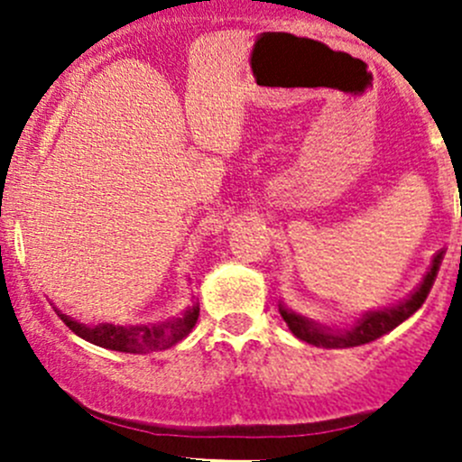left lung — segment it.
Wrapping results in <instances>:
<instances>
[{"mask_svg":"<svg viewBox=\"0 0 462 462\" xmlns=\"http://www.w3.org/2000/svg\"><path fill=\"white\" fill-rule=\"evenodd\" d=\"M442 259H445V253L440 250V253L433 257L431 268H429L427 275H424L422 284H420L418 289L404 300V302L395 304V307L391 309H383V311H368L361 320H356L350 329H331V327L320 325V322L311 320V318L300 316V313H295L293 309L286 307L284 302H280V313L295 338L304 340V343L309 345H316V347L343 350V347H356V345L373 343V340L382 338L383 334L395 329L397 325L409 320V318L422 307L429 291H431L433 282H436L438 271H440Z\"/></svg>","mask_w":462,"mask_h":462,"instance_id":"obj_1","label":"left lung"}]
</instances>
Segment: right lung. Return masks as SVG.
<instances>
[{"label":"right lung","instance_id":"add662e5","mask_svg":"<svg viewBox=\"0 0 462 462\" xmlns=\"http://www.w3.org/2000/svg\"><path fill=\"white\" fill-rule=\"evenodd\" d=\"M60 320L74 331L80 338L89 340V343L106 347V350L126 352V355H149V352L169 350L182 338H187L191 329H194L196 320H199L200 307L194 302L187 307L182 316L171 318L167 322H158V325H112V322H101V325H85V322L74 320L67 313L56 311Z\"/></svg>","mask_w":462,"mask_h":462}]
</instances>
